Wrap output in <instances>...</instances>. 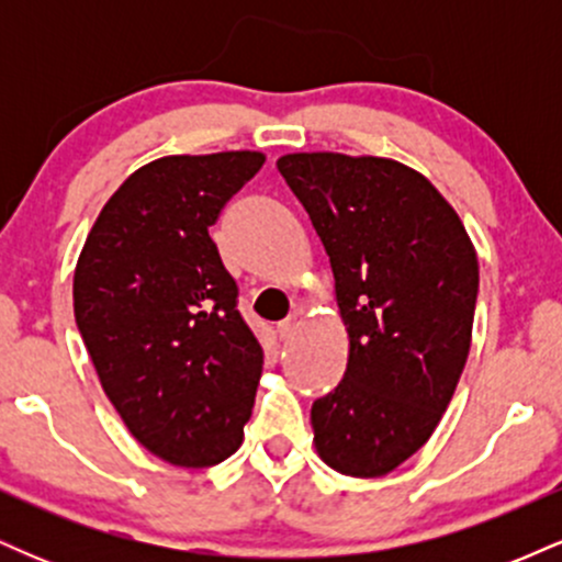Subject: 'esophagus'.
Instances as JSON below:
<instances>
[{"label": "esophagus", "mask_w": 562, "mask_h": 562, "mask_svg": "<svg viewBox=\"0 0 562 562\" xmlns=\"http://www.w3.org/2000/svg\"><path fill=\"white\" fill-rule=\"evenodd\" d=\"M295 327H299V322H295V319L280 322V325H277V338H280V340H290V338H293Z\"/></svg>", "instance_id": "esophagus-1"}]
</instances>
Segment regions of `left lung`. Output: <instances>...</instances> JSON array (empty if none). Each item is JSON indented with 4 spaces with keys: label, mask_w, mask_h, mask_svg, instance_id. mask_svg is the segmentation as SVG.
I'll return each instance as SVG.
<instances>
[{
    "label": "left lung",
    "mask_w": 562,
    "mask_h": 562,
    "mask_svg": "<svg viewBox=\"0 0 562 562\" xmlns=\"http://www.w3.org/2000/svg\"><path fill=\"white\" fill-rule=\"evenodd\" d=\"M330 256L348 333L338 389L314 402L325 465L378 479L434 436L465 370L479 256L420 171L391 158L288 153L277 160Z\"/></svg>",
    "instance_id": "1"
}]
</instances>
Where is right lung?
<instances>
[{"label":"right lung","instance_id":"obj_1","mask_svg":"<svg viewBox=\"0 0 562 562\" xmlns=\"http://www.w3.org/2000/svg\"><path fill=\"white\" fill-rule=\"evenodd\" d=\"M267 156H166L102 205L74 272V314L102 391L147 451L179 468L235 454L263 351L209 227Z\"/></svg>","mask_w":562,"mask_h":562}]
</instances>
